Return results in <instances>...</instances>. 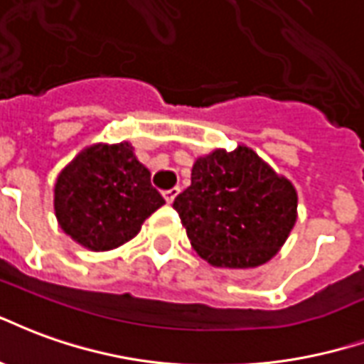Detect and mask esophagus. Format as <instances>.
Instances as JSON below:
<instances>
[{
	"label": "esophagus",
	"mask_w": 364,
	"mask_h": 364,
	"mask_svg": "<svg viewBox=\"0 0 364 364\" xmlns=\"http://www.w3.org/2000/svg\"><path fill=\"white\" fill-rule=\"evenodd\" d=\"M178 192H180V188H171V190H166V192L163 193L164 200L168 201V203H172V201H174V198L178 196Z\"/></svg>",
	"instance_id": "34e87169"
}]
</instances>
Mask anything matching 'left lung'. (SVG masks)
I'll use <instances>...</instances> for the list:
<instances>
[{"mask_svg":"<svg viewBox=\"0 0 364 364\" xmlns=\"http://www.w3.org/2000/svg\"><path fill=\"white\" fill-rule=\"evenodd\" d=\"M193 250L215 267L246 269L279 252L296 221V190L244 145L200 156L172 203Z\"/></svg>","mask_w":364,"mask_h":364,"instance_id":"8db88e82","label":"left lung"}]
</instances>
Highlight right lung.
<instances>
[{"label":"right lung","instance_id":"add662e5","mask_svg":"<svg viewBox=\"0 0 364 364\" xmlns=\"http://www.w3.org/2000/svg\"><path fill=\"white\" fill-rule=\"evenodd\" d=\"M164 203L129 143L83 149L55 180L54 209L65 235L92 252L118 248Z\"/></svg>","mask_w":364,"mask_h":364}]
</instances>
